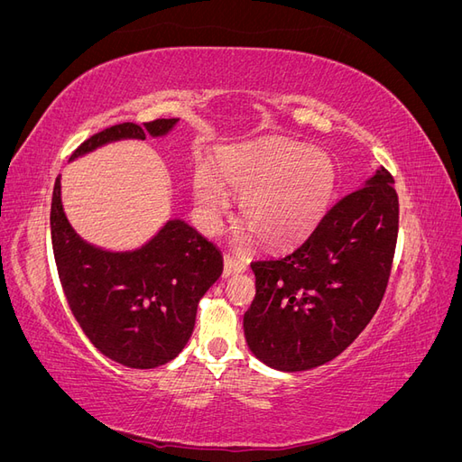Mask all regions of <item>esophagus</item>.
I'll use <instances>...</instances> for the list:
<instances>
[{
    "label": "esophagus",
    "instance_id": "1",
    "mask_svg": "<svg viewBox=\"0 0 462 462\" xmlns=\"http://www.w3.org/2000/svg\"><path fill=\"white\" fill-rule=\"evenodd\" d=\"M246 262H241V260H235L233 256H226V265H223V275L226 277H231V275H236V273H243L246 272Z\"/></svg>",
    "mask_w": 462,
    "mask_h": 462
}]
</instances>
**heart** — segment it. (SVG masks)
<instances>
[{"label": "heart", "mask_w": 462, "mask_h": 462, "mask_svg": "<svg viewBox=\"0 0 462 462\" xmlns=\"http://www.w3.org/2000/svg\"><path fill=\"white\" fill-rule=\"evenodd\" d=\"M217 180L208 171L194 175L202 226L219 229L233 199L243 200L248 229L270 246H289L304 239L326 214L335 187V167L318 150L275 144L231 153L217 167Z\"/></svg>", "instance_id": "1"}]
</instances>
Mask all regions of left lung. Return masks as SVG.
I'll return each mask as SVG.
<instances>
[{
  "label": "left lung",
  "mask_w": 462,
  "mask_h": 462,
  "mask_svg": "<svg viewBox=\"0 0 462 462\" xmlns=\"http://www.w3.org/2000/svg\"><path fill=\"white\" fill-rule=\"evenodd\" d=\"M399 235V197L385 167L345 194L302 245L254 260L256 297L246 343L263 365L302 372L326 365L365 329L389 283Z\"/></svg>",
  "instance_id": "obj_1"
}]
</instances>
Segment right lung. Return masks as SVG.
<instances>
[{
    "label": "right lung",
    "instance_id": "add662e5",
    "mask_svg": "<svg viewBox=\"0 0 462 462\" xmlns=\"http://www.w3.org/2000/svg\"><path fill=\"white\" fill-rule=\"evenodd\" d=\"M177 119L119 123L87 138L71 158L119 138L160 136ZM60 177L51 197V245L60 282L79 326L107 358L129 368H156L190 339L199 300L223 272L219 248L173 219L134 253H106L77 236L61 206Z\"/></svg>",
    "mask_w": 462,
    "mask_h": 462
}]
</instances>
